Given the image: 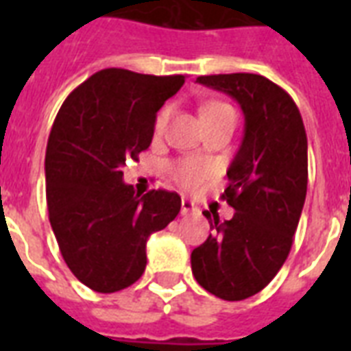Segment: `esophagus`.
Instances as JSON below:
<instances>
[{
	"mask_svg": "<svg viewBox=\"0 0 351 351\" xmlns=\"http://www.w3.org/2000/svg\"><path fill=\"white\" fill-rule=\"evenodd\" d=\"M182 215H191L197 211V206H195V202H191L189 198H182Z\"/></svg>",
	"mask_w": 351,
	"mask_h": 351,
	"instance_id": "esophagus-1",
	"label": "esophagus"
}]
</instances>
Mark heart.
Instances as JSON below:
<instances>
[{"instance_id": "obj_1", "label": "heart", "mask_w": 351, "mask_h": 351, "mask_svg": "<svg viewBox=\"0 0 351 351\" xmlns=\"http://www.w3.org/2000/svg\"><path fill=\"white\" fill-rule=\"evenodd\" d=\"M169 114L171 107H164V109L158 112L156 121H154V131H164L165 125H167V120H169ZM213 114H234V112L230 106L213 101V104H208V106L202 109V120L208 117H213ZM169 173L176 184H180L182 187L191 189V187H197L200 182H204L209 175H211V165L193 158H182L176 160V162H173V164L169 165Z\"/></svg>"}]
</instances>
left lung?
I'll list each match as a JSON object with an SVG mask.
<instances>
[{"label": "left lung", "mask_w": 351, "mask_h": 351, "mask_svg": "<svg viewBox=\"0 0 351 351\" xmlns=\"http://www.w3.org/2000/svg\"><path fill=\"white\" fill-rule=\"evenodd\" d=\"M197 82L239 101L244 136L222 195L233 219L204 211L213 234L193 250L191 269L215 297L244 300L266 288L289 255L308 189V138L291 96L261 74Z\"/></svg>", "instance_id": "1"}]
</instances>
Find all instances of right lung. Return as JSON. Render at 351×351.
<instances>
[{
  "label": "right lung",
  "instance_id": "add662e5",
  "mask_svg": "<svg viewBox=\"0 0 351 351\" xmlns=\"http://www.w3.org/2000/svg\"><path fill=\"white\" fill-rule=\"evenodd\" d=\"M184 82L182 74L104 69L58 111L45 154L49 220L69 269L98 293L136 282L147 239L180 211L176 193L140 197L121 169L151 145L156 112Z\"/></svg>",
  "mask_w": 351,
  "mask_h": 351
}]
</instances>
